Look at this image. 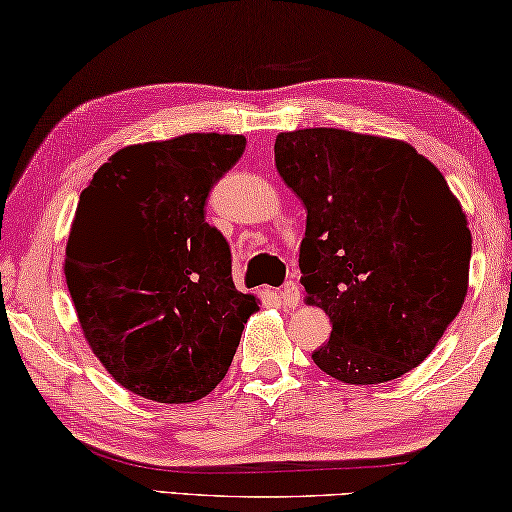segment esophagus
<instances>
[{"label":"esophagus","instance_id":"34e87169","mask_svg":"<svg viewBox=\"0 0 512 512\" xmlns=\"http://www.w3.org/2000/svg\"><path fill=\"white\" fill-rule=\"evenodd\" d=\"M276 297H279V301L286 308H295L299 304V299H301L297 283H286V286H283L279 292H276Z\"/></svg>","mask_w":512,"mask_h":512}]
</instances>
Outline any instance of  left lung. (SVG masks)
Returning <instances> with one entry per match:
<instances>
[{
  "mask_svg": "<svg viewBox=\"0 0 512 512\" xmlns=\"http://www.w3.org/2000/svg\"><path fill=\"white\" fill-rule=\"evenodd\" d=\"M276 170L306 206V304L333 324L315 365L349 385L399 379L463 308L469 233L442 172L413 145L342 129L279 133Z\"/></svg>",
  "mask_w": 512,
  "mask_h": 512,
  "instance_id": "obj_1",
  "label": "left lung"
}]
</instances>
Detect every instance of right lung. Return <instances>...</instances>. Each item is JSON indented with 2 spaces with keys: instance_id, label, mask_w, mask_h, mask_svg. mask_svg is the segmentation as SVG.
Masks as SVG:
<instances>
[{
  "instance_id": "obj_1",
  "label": "right lung",
  "mask_w": 512,
  "mask_h": 512,
  "mask_svg": "<svg viewBox=\"0 0 512 512\" xmlns=\"http://www.w3.org/2000/svg\"><path fill=\"white\" fill-rule=\"evenodd\" d=\"M247 138L186 133L115 152L83 188L65 281L106 372L158 404L206 397L229 372L258 297L238 292L231 251L204 220L213 183Z\"/></svg>"
}]
</instances>
